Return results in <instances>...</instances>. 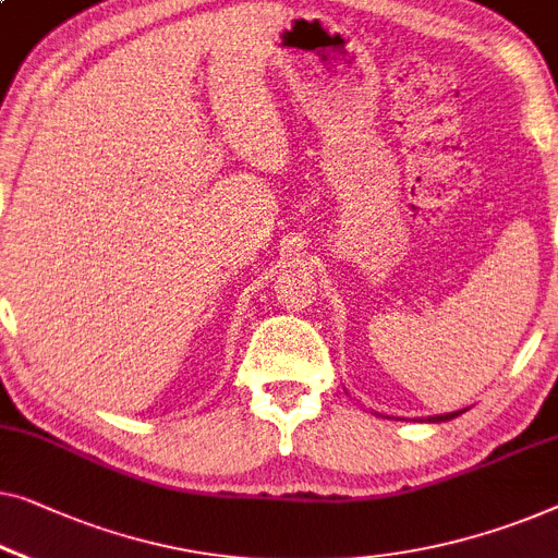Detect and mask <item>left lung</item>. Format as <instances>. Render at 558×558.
<instances>
[{"mask_svg": "<svg viewBox=\"0 0 558 558\" xmlns=\"http://www.w3.org/2000/svg\"><path fill=\"white\" fill-rule=\"evenodd\" d=\"M460 413H448V415H438V417H430V420H438V423H440V420H450V417H458Z\"/></svg>", "mask_w": 558, "mask_h": 558, "instance_id": "8db88e82", "label": "left lung"}]
</instances>
